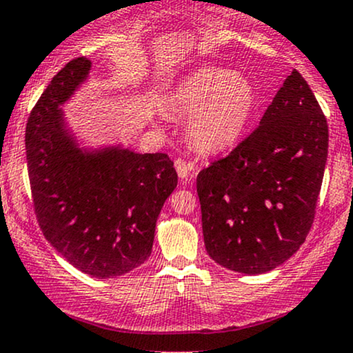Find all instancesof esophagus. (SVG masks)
I'll return each mask as SVG.
<instances>
[{
    "mask_svg": "<svg viewBox=\"0 0 353 353\" xmlns=\"http://www.w3.org/2000/svg\"><path fill=\"white\" fill-rule=\"evenodd\" d=\"M174 165H176V171H177V176H179V179H189V177H194V174H196V169H194L190 164L185 163L184 159H177Z\"/></svg>",
    "mask_w": 353,
    "mask_h": 353,
    "instance_id": "1",
    "label": "esophagus"
}]
</instances>
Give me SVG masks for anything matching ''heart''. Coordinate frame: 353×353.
<instances>
[{
    "instance_id": "1",
    "label": "heart",
    "mask_w": 353,
    "mask_h": 353,
    "mask_svg": "<svg viewBox=\"0 0 353 353\" xmlns=\"http://www.w3.org/2000/svg\"><path fill=\"white\" fill-rule=\"evenodd\" d=\"M169 106L189 114L185 134L204 154L229 151L244 134L255 109V88L224 68H199L172 89Z\"/></svg>"
}]
</instances>
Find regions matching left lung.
<instances>
[{
	"instance_id": "1",
	"label": "left lung",
	"mask_w": 353,
	"mask_h": 353,
	"mask_svg": "<svg viewBox=\"0 0 353 353\" xmlns=\"http://www.w3.org/2000/svg\"><path fill=\"white\" fill-rule=\"evenodd\" d=\"M327 151L325 116L294 70L252 134L197 176L210 259L257 275L292 257L314 222Z\"/></svg>"
}]
</instances>
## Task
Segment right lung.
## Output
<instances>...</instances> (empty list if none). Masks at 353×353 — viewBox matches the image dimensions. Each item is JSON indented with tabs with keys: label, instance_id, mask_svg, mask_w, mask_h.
Wrapping results in <instances>:
<instances>
[{
	"label": "right lung",
	"instance_id": "add662e5",
	"mask_svg": "<svg viewBox=\"0 0 353 353\" xmlns=\"http://www.w3.org/2000/svg\"><path fill=\"white\" fill-rule=\"evenodd\" d=\"M89 71L88 58L70 61L36 103L26 124L28 174L46 241L81 272L112 279L151 255L157 217L177 172L163 152L81 145L61 106Z\"/></svg>",
	"mask_w": 353,
	"mask_h": 353
}]
</instances>
